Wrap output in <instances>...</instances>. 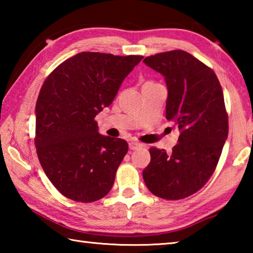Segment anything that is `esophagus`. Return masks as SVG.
<instances>
[{
	"label": "esophagus",
	"mask_w": 253,
	"mask_h": 253,
	"mask_svg": "<svg viewBox=\"0 0 253 253\" xmlns=\"http://www.w3.org/2000/svg\"><path fill=\"white\" fill-rule=\"evenodd\" d=\"M140 146H142V144L138 142H135V140H131V142L129 143V149H131V151H134V149H137Z\"/></svg>",
	"instance_id": "34e87169"
}]
</instances>
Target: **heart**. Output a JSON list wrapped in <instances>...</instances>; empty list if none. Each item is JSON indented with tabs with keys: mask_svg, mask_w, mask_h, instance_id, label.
Here are the masks:
<instances>
[{
	"mask_svg": "<svg viewBox=\"0 0 253 253\" xmlns=\"http://www.w3.org/2000/svg\"><path fill=\"white\" fill-rule=\"evenodd\" d=\"M153 84H156L152 83V81H147V83H145V84H143V87H145V85H153Z\"/></svg>",
	"mask_w": 253,
	"mask_h": 253,
	"instance_id": "b5f03b06",
	"label": "heart"
}]
</instances>
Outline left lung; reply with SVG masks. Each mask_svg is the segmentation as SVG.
<instances>
[{
	"label": "left lung",
	"instance_id": "left-lung-1",
	"mask_svg": "<svg viewBox=\"0 0 253 253\" xmlns=\"http://www.w3.org/2000/svg\"><path fill=\"white\" fill-rule=\"evenodd\" d=\"M144 62L164 77L166 119L179 131L170 154L149 149L151 163L143 170L144 182L158 198H187L211 177L228 138L223 91L213 70L186 51L151 55Z\"/></svg>",
	"mask_w": 253,
	"mask_h": 253
}]
</instances>
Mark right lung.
I'll return each instance as SVG.
<instances>
[{"label":"right lung","instance_id":"obj_1","mask_svg":"<svg viewBox=\"0 0 253 253\" xmlns=\"http://www.w3.org/2000/svg\"><path fill=\"white\" fill-rule=\"evenodd\" d=\"M142 55L80 52L45 79L36 105V147L54 187L77 202H95L113 187L128 144L99 134L95 117L110 106Z\"/></svg>","mask_w":253,"mask_h":253}]
</instances>
